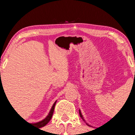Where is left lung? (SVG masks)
Here are the masks:
<instances>
[{
  "mask_svg": "<svg viewBox=\"0 0 135 135\" xmlns=\"http://www.w3.org/2000/svg\"><path fill=\"white\" fill-rule=\"evenodd\" d=\"M79 113H80V117H81V119H82L83 120H84V121H85V119H84V118H83V115H81V112H80V110H79ZM86 124L88 125V126H89V125H88V123H86Z\"/></svg>",
  "mask_w": 135,
  "mask_h": 135,
  "instance_id": "8db88e82",
  "label": "left lung"
}]
</instances>
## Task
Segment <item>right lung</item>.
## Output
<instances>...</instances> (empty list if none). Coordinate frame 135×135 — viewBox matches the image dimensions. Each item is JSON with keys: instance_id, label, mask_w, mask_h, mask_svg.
I'll use <instances>...</instances> for the list:
<instances>
[{"instance_id": "1", "label": "right lung", "mask_w": 135, "mask_h": 135, "mask_svg": "<svg viewBox=\"0 0 135 135\" xmlns=\"http://www.w3.org/2000/svg\"><path fill=\"white\" fill-rule=\"evenodd\" d=\"M2 85V81H1H1H0V87ZM56 102L55 101V103H54V104H53L52 107H51V110H50V112H49L48 115L46 116V118H45V119H44L43 120L40 121V122H37V123H32V124L35 125L36 127H38L40 128V127H42L45 126L46 124H47V123H48L50 121V119H51V118H52V115H53V114H54V108H55V104H56Z\"/></svg>"}]
</instances>
